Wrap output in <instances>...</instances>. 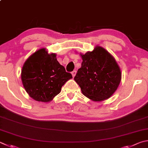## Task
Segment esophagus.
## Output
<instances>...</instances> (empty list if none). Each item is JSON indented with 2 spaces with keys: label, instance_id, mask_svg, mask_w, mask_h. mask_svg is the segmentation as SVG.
<instances>
[{
  "label": "esophagus",
  "instance_id": "1",
  "mask_svg": "<svg viewBox=\"0 0 148 148\" xmlns=\"http://www.w3.org/2000/svg\"><path fill=\"white\" fill-rule=\"evenodd\" d=\"M76 71H74L73 72H72V77H74V76H76Z\"/></svg>",
  "mask_w": 148,
  "mask_h": 148
}]
</instances>
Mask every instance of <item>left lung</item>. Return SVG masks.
<instances>
[{
    "instance_id": "obj_1",
    "label": "left lung",
    "mask_w": 148,
    "mask_h": 148,
    "mask_svg": "<svg viewBox=\"0 0 148 148\" xmlns=\"http://www.w3.org/2000/svg\"><path fill=\"white\" fill-rule=\"evenodd\" d=\"M83 62L74 80L83 95L94 101L109 99L119 87L122 72L114 58L104 48L80 53Z\"/></svg>"
}]
</instances>
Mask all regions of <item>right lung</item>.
Masks as SVG:
<instances>
[{
  "label": "right lung",
  "instance_id": "obj_1",
  "mask_svg": "<svg viewBox=\"0 0 148 148\" xmlns=\"http://www.w3.org/2000/svg\"><path fill=\"white\" fill-rule=\"evenodd\" d=\"M21 77L28 95L45 103L52 101L61 92L62 86L72 78L58 62L56 53H49L45 48L37 50L26 60Z\"/></svg>",
  "mask_w": 148,
  "mask_h": 148
}]
</instances>
